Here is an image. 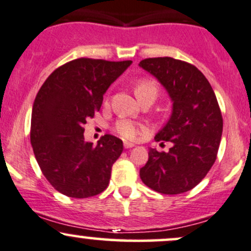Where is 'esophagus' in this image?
<instances>
[{
    "label": "esophagus",
    "mask_w": 251,
    "mask_h": 251,
    "mask_svg": "<svg viewBox=\"0 0 251 251\" xmlns=\"http://www.w3.org/2000/svg\"><path fill=\"white\" fill-rule=\"evenodd\" d=\"M124 147H125V149H131V148L134 147V144H133V143H130V142H125V143H124Z\"/></svg>",
    "instance_id": "esophagus-1"
}]
</instances>
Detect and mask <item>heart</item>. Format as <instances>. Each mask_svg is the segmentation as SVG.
Returning a JSON list of instances; mask_svg holds the SVG:
<instances>
[{
  "instance_id": "b5f03b06",
  "label": "heart",
  "mask_w": 251,
  "mask_h": 251,
  "mask_svg": "<svg viewBox=\"0 0 251 251\" xmlns=\"http://www.w3.org/2000/svg\"><path fill=\"white\" fill-rule=\"evenodd\" d=\"M134 94L138 99L144 95H153L157 94V84L152 79L142 78L137 81L134 84ZM115 131L123 137L124 139L132 140L136 139L137 137L144 131V126L137 121L128 120V119H121L115 124Z\"/></svg>"
}]
</instances>
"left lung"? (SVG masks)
I'll list each match as a JSON object with an SVG mask.
<instances>
[{"label": "left lung", "mask_w": 251, "mask_h": 251, "mask_svg": "<svg viewBox=\"0 0 251 251\" xmlns=\"http://www.w3.org/2000/svg\"><path fill=\"white\" fill-rule=\"evenodd\" d=\"M167 89L173 112L156 142H172L168 152L149 150L140 178L162 194L191 191L216 162L222 139L223 118L210 82L194 65L172 57L147 58L139 63Z\"/></svg>", "instance_id": "left-lung-1"}]
</instances>
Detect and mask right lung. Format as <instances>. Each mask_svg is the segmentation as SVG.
<instances>
[{"mask_svg": "<svg viewBox=\"0 0 251 251\" xmlns=\"http://www.w3.org/2000/svg\"><path fill=\"white\" fill-rule=\"evenodd\" d=\"M132 60L78 58L50 75L35 96L31 144L46 180L70 198H89L108 187L123 140L104 134L98 144L84 140V125L100 111L103 94Z\"/></svg>", "mask_w": 251, "mask_h": 251, "instance_id": "add662e5", "label": "right lung"}]
</instances>
